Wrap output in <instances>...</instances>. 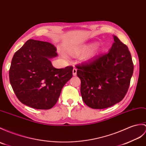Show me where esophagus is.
<instances>
[{
	"mask_svg": "<svg viewBox=\"0 0 146 146\" xmlns=\"http://www.w3.org/2000/svg\"><path fill=\"white\" fill-rule=\"evenodd\" d=\"M76 72H77V69L76 68H74L73 69V76H76Z\"/></svg>",
	"mask_w": 146,
	"mask_h": 146,
	"instance_id": "34e87169",
	"label": "esophagus"
}]
</instances>
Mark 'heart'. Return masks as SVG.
Wrapping results in <instances>:
<instances>
[{"label": "heart", "mask_w": 146, "mask_h": 146, "mask_svg": "<svg viewBox=\"0 0 146 146\" xmlns=\"http://www.w3.org/2000/svg\"><path fill=\"white\" fill-rule=\"evenodd\" d=\"M93 45H86L84 46H75L73 47L72 49L70 50V53L72 55H78L84 52H86V50L90 48L91 46H92ZM97 53V49L96 48H93L90 50L88 52H86V53H84V55L82 56V59L83 60H88L91 58H92L94 55H96V53Z\"/></svg>", "instance_id": "b5f03b06"}]
</instances>
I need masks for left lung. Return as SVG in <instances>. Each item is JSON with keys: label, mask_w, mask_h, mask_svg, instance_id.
<instances>
[{"label": "left lung", "mask_w": 146, "mask_h": 146, "mask_svg": "<svg viewBox=\"0 0 146 146\" xmlns=\"http://www.w3.org/2000/svg\"><path fill=\"white\" fill-rule=\"evenodd\" d=\"M113 37L109 52L76 66L82 99L93 109H104L120 102L129 87L134 70L131 53L116 36Z\"/></svg>", "instance_id": "left-lung-1"}]
</instances>
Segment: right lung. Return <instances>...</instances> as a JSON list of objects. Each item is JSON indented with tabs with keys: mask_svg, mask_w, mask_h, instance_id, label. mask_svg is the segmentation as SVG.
Segmentation results:
<instances>
[{
	"mask_svg": "<svg viewBox=\"0 0 146 146\" xmlns=\"http://www.w3.org/2000/svg\"><path fill=\"white\" fill-rule=\"evenodd\" d=\"M58 55L52 43L30 39L13 55L9 80L22 103L49 110L56 103L64 85L73 76V66L54 68L50 60Z\"/></svg>",
	"mask_w": 146,
	"mask_h": 146,
	"instance_id": "obj_1",
	"label": "right lung"
}]
</instances>
